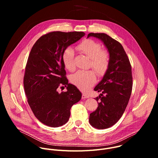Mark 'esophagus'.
Here are the masks:
<instances>
[{"instance_id":"obj_1","label":"esophagus","mask_w":158,"mask_h":158,"mask_svg":"<svg viewBox=\"0 0 158 158\" xmlns=\"http://www.w3.org/2000/svg\"><path fill=\"white\" fill-rule=\"evenodd\" d=\"M89 98V96L87 94H85V93H83L82 94V99H86V98Z\"/></svg>"}]
</instances>
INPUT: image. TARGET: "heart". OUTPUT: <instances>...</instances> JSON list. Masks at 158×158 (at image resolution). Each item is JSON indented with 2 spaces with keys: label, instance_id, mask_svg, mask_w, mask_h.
Masks as SVG:
<instances>
[{
  "label": "heart",
  "instance_id": "b5f03b06",
  "mask_svg": "<svg viewBox=\"0 0 158 158\" xmlns=\"http://www.w3.org/2000/svg\"><path fill=\"white\" fill-rule=\"evenodd\" d=\"M79 52L90 59L89 67H92L97 75L103 76L107 71L110 64V56L107 51L102 50L101 45L92 40L84 39L77 46ZM62 59L65 68L69 71L75 69L74 51L69 47L65 49ZM96 74L93 71H78L71 76L72 84L82 91H86L96 82Z\"/></svg>",
  "mask_w": 158,
  "mask_h": 158
}]
</instances>
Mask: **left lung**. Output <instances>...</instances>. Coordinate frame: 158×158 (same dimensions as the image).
<instances>
[{"instance_id":"obj_1","label":"left lung","mask_w":158,"mask_h":158,"mask_svg":"<svg viewBox=\"0 0 158 158\" xmlns=\"http://www.w3.org/2000/svg\"><path fill=\"white\" fill-rule=\"evenodd\" d=\"M102 40L110 56L107 71L94 91L101 92L96 98L98 107L89 115V123L98 129L109 128L121 118L131 97L132 88L131 65L122 45L104 33H89Z\"/></svg>"}]
</instances>
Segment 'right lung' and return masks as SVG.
<instances>
[{
    "label": "right lung",
    "instance_id": "1",
    "mask_svg": "<svg viewBox=\"0 0 158 158\" xmlns=\"http://www.w3.org/2000/svg\"><path fill=\"white\" fill-rule=\"evenodd\" d=\"M85 35L83 32H51L42 35L29 54L24 76L28 104L44 124L57 127L68 121L71 108L79 102L81 93L68 83L62 56L64 51ZM67 86L66 92L57 89Z\"/></svg>",
    "mask_w": 158,
    "mask_h": 158
}]
</instances>
